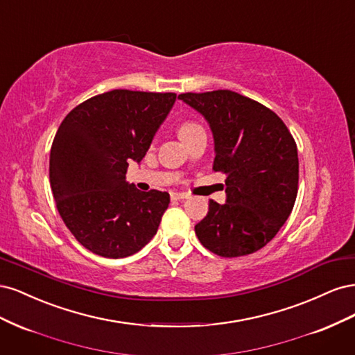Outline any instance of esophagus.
I'll return each instance as SVG.
<instances>
[{"label":"esophagus","mask_w":355,"mask_h":355,"mask_svg":"<svg viewBox=\"0 0 355 355\" xmlns=\"http://www.w3.org/2000/svg\"><path fill=\"white\" fill-rule=\"evenodd\" d=\"M170 197H171V200H185V198H188V196L182 194V192H171Z\"/></svg>","instance_id":"obj_1"}]
</instances>
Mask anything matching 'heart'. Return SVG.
Wrapping results in <instances>:
<instances>
[{"label": "heart", "instance_id": "heart-1", "mask_svg": "<svg viewBox=\"0 0 355 355\" xmlns=\"http://www.w3.org/2000/svg\"><path fill=\"white\" fill-rule=\"evenodd\" d=\"M201 130H204L202 125L194 120H185L178 125V135L182 141H187L188 137L194 136L196 133H198Z\"/></svg>", "mask_w": 355, "mask_h": 355}]
</instances>
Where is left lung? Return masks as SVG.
I'll use <instances>...</instances> for the list:
<instances>
[{
    "instance_id": "left-lung-1",
    "label": "left lung",
    "mask_w": 355,
    "mask_h": 355,
    "mask_svg": "<svg viewBox=\"0 0 355 355\" xmlns=\"http://www.w3.org/2000/svg\"><path fill=\"white\" fill-rule=\"evenodd\" d=\"M213 132V170L227 175V202L210 200L196 225L200 243L222 257L254 253L270 243L295 206L296 142L274 111L231 90L182 93Z\"/></svg>"
}]
</instances>
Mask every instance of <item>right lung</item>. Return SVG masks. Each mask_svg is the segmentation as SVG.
Returning <instances> with one entry per match:
<instances>
[{
    "label": "right lung",
    "instance_id": "1",
    "mask_svg": "<svg viewBox=\"0 0 355 355\" xmlns=\"http://www.w3.org/2000/svg\"><path fill=\"white\" fill-rule=\"evenodd\" d=\"M176 93L111 90L80 103L58 128L50 185L67 228L85 249L127 257L157 234L167 192H142L125 180L141 163Z\"/></svg>",
    "mask_w": 355,
    "mask_h": 355
}]
</instances>
